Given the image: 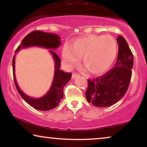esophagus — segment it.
I'll list each match as a JSON object with an SVG mask.
<instances>
[{
    "instance_id": "1",
    "label": "esophagus",
    "mask_w": 147,
    "mask_h": 147,
    "mask_svg": "<svg viewBox=\"0 0 147 147\" xmlns=\"http://www.w3.org/2000/svg\"><path fill=\"white\" fill-rule=\"evenodd\" d=\"M78 76H79V75H78L77 73H75V72H74V73L72 74V78H73V79L78 77Z\"/></svg>"
}]
</instances>
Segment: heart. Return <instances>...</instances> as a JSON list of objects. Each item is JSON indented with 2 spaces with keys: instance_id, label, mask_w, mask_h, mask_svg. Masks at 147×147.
<instances>
[{
  "instance_id": "1",
  "label": "heart",
  "mask_w": 147,
  "mask_h": 147,
  "mask_svg": "<svg viewBox=\"0 0 147 147\" xmlns=\"http://www.w3.org/2000/svg\"><path fill=\"white\" fill-rule=\"evenodd\" d=\"M117 43L110 35H91L74 40L70 45H65L61 57L65 67L70 69L79 61L93 75H100L107 71L113 64L117 55Z\"/></svg>"
}]
</instances>
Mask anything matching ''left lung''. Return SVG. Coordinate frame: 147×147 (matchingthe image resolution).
I'll return each instance as SVG.
<instances>
[{
    "label": "left lung",
    "instance_id": "obj_1",
    "mask_svg": "<svg viewBox=\"0 0 147 147\" xmlns=\"http://www.w3.org/2000/svg\"><path fill=\"white\" fill-rule=\"evenodd\" d=\"M118 54L115 65L104 75L88 80L86 98L96 107H108L119 101L129 86L134 58L127 42L118 36Z\"/></svg>",
    "mask_w": 147,
    "mask_h": 147
}]
</instances>
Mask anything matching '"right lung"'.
<instances>
[{"mask_svg": "<svg viewBox=\"0 0 147 147\" xmlns=\"http://www.w3.org/2000/svg\"><path fill=\"white\" fill-rule=\"evenodd\" d=\"M60 37L56 34L48 33L40 31H34L28 34L21 41V43L16 49L17 53L22 48L29 47H41L49 49H55L61 44ZM55 62V72L51 88L45 95L39 98H31L25 94L18 86L15 78V55L13 59V71L14 82L19 94L26 102L35 109L47 111L53 109L59 104L63 98V88L69 81L71 73H65L60 69L61 61L59 57L53 50H49Z\"/></svg>", "mask_w": 147, "mask_h": 147, "instance_id": "obj_1", "label": "right lung"}]
</instances>
